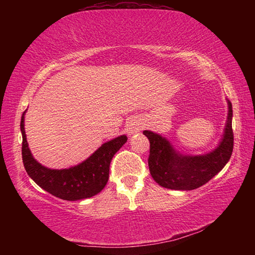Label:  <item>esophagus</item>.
<instances>
[{"mask_svg":"<svg viewBox=\"0 0 255 255\" xmlns=\"http://www.w3.org/2000/svg\"><path fill=\"white\" fill-rule=\"evenodd\" d=\"M144 126L143 120L140 118H131L126 125V132L128 133V136H131L133 133H136L137 131H139L141 128Z\"/></svg>","mask_w":255,"mask_h":255,"instance_id":"obj_1","label":"esophagus"}]
</instances>
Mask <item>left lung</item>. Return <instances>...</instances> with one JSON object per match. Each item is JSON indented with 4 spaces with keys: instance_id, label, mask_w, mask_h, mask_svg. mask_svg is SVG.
Wrapping results in <instances>:
<instances>
[{
    "instance_id": "1",
    "label": "left lung",
    "mask_w": 255,
    "mask_h": 255,
    "mask_svg": "<svg viewBox=\"0 0 255 255\" xmlns=\"http://www.w3.org/2000/svg\"><path fill=\"white\" fill-rule=\"evenodd\" d=\"M227 120L222 139L217 147L207 154H181L165 137L150 130L143 131L150 144L148 167L155 182L171 190H193L223 170L230 161L234 146L231 101L227 100Z\"/></svg>"
}]
</instances>
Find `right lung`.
Segmentation results:
<instances>
[{
	"mask_svg": "<svg viewBox=\"0 0 255 255\" xmlns=\"http://www.w3.org/2000/svg\"><path fill=\"white\" fill-rule=\"evenodd\" d=\"M24 114L21 118L22 161L28 175L41 189L63 200L75 201L91 198L101 192L109 180L110 162L127 141L122 135L102 144L91 156L68 169H48L37 161L30 152L24 131Z\"/></svg>",
	"mask_w": 255,
	"mask_h": 255,
	"instance_id": "obj_1",
	"label": "right lung"
}]
</instances>
